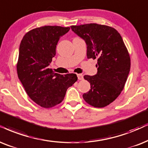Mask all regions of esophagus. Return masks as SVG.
Returning a JSON list of instances; mask_svg holds the SVG:
<instances>
[{
    "instance_id": "esophagus-1",
    "label": "esophagus",
    "mask_w": 148,
    "mask_h": 148,
    "mask_svg": "<svg viewBox=\"0 0 148 148\" xmlns=\"http://www.w3.org/2000/svg\"><path fill=\"white\" fill-rule=\"evenodd\" d=\"M77 76H78V80H83V74H77Z\"/></svg>"
}]
</instances>
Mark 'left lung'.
I'll return each instance as SVG.
<instances>
[{
	"label": "left lung",
	"mask_w": 148,
	"mask_h": 148,
	"mask_svg": "<svg viewBox=\"0 0 148 148\" xmlns=\"http://www.w3.org/2000/svg\"><path fill=\"white\" fill-rule=\"evenodd\" d=\"M87 44V59H98V72L85 75L91 89L83 95L87 103L103 108L113 102L124 89L130 69V58L117 30L95 23L71 26Z\"/></svg>",
	"instance_id": "8db88e82"
}]
</instances>
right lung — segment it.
I'll use <instances>...</instances> for the list:
<instances>
[{
    "label": "right lung",
    "instance_id": "1",
    "mask_svg": "<svg viewBox=\"0 0 148 148\" xmlns=\"http://www.w3.org/2000/svg\"><path fill=\"white\" fill-rule=\"evenodd\" d=\"M69 31L70 27L44 26L26 33L20 43L18 78L29 98L42 107L61 103L67 89L78 79L75 74L61 75L48 68L59 39Z\"/></svg>",
    "mask_w": 148,
    "mask_h": 148
}]
</instances>
